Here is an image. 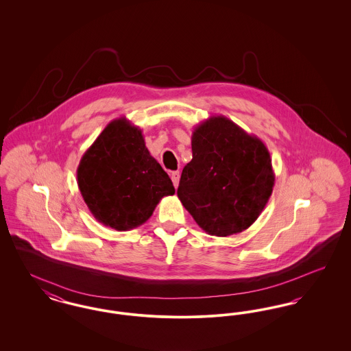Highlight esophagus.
<instances>
[{
  "instance_id": "esophagus-1",
  "label": "esophagus",
  "mask_w": 351,
  "mask_h": 351,
  "mask_svg": "<svg viewBox=\"0 0 351 351\" xmlns=\"http://www.w3.org/2000/svg\"><path fill=\"white\" fill-rule=\"evenodd\" d=\"M171 179H172V183L175 185V188H176L179 185V182H180V172L179 171H173L171 173Z\"/></svg>"
}]
</instances>
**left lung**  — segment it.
<instances>
[{"label": "left lung", "instance_id": "obj_1", "mask_svg": "<svg viewBox=\"0 0 351 351\" xmlns=\"http://www.w3.org/2000/svg\"><path fill=\"white\" fill-rule=\"evenodd\" d=\"M275 173L266 145L223 116L192 133V160L178 197L204 232L228 237L250 228L272 193Z\"/></svg>", "mask_w": 351, "mask_h": 351}]
</instances>
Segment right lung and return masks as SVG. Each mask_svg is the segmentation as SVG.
<instances>
[{
  "label": "right lung",
  "instance_id": "obj_1",
  "mask_svg": "<svg viewBox=\"0 0 351 351\" xmlns=\"http://www.w3.org/2000/svg\"><path fill=\"white\" fill-rule=\"evenodd\" d=\"M77 185L95 218L118 232L145 223L159 201L175 193L142 130L125 117L113 119L84 152Z\"/></svg>",
  "mask_w": 351,
  "mask_h": 351
}]
</instances>
